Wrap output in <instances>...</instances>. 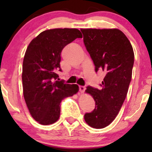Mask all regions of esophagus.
<instances>
[{
	"instance_id": "obj_1",
	"label": "esophagus",
	"mask_w": 152,
	"mask_h": 152,
	"mask_svg": "<svg viewBox=\"0 0 152 152\" xmlns=\"http://www.w3.org/2000/svg\"><path fill=\"white\" fill-rule=\"evenodd\" d=\"M85 90H86V88H85V86H79V91H81V93H83Z\"/></svg>"
}]
</instances>
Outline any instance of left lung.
Wrapping results in <instances>:
<instances>
[{
    "mask_svg": "<svg viewBox=\"0 0 152 152\" xmlns=\"http://www.w3.org/2000/svg\"><path fill=\"white\" fill-rule=\"evenodd\" d=\"M83 43L95 66L102 70L105 77L101 89L90 86L86 92L91 94L96 106L84 115L90 126L102 129L116 118L126 99L134 61L130 41L118 29H81Z\"/></svg>",
    "mask_w": 152,
    "mask_h": 152,
    "instance_id": "left-lung-1",
    "label": "left lung"
}]
</instances>
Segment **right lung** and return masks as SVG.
<instances>
[{
	"label": "right lung",
	"mask_w": 152,
	"mask_h": 152,
	"mask_svg": "<svg viewBox=\"0 0 152 152\" xmlns=\"http://www.w3.org/2000/svg\"><path fill=\"white\" fill-rule=\"evenodd\" d=\"M82 38L76 28H55L43 31L31 41L23 62V96L32 117L43 125L58 119L61 102L78 91L76 84L59 80L61 53L66 45Z\"/></svg>",
	"instance_id": "right-lung-1"
}]
</instances>
